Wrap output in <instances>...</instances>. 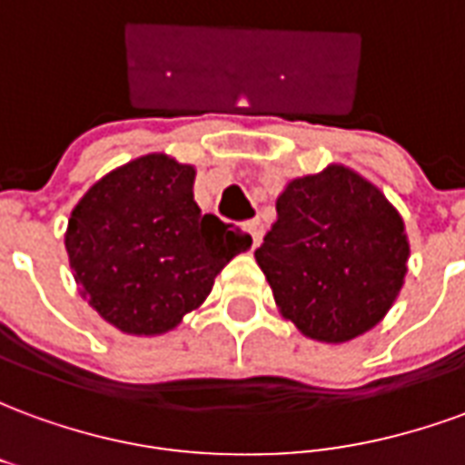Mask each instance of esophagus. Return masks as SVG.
<instances>
[{
	"label": "esophagus",
	"instance_id": "1",
	"mask_svg": "<svg viewBox=\"0 0 465 465\" xmlns=\"http://www.w3.org/2000/svg\"><path fill=\"white\" fill-rule=\"evenodd\" d=\"M246 232L252 233V242L253 246H259L262 243V236H263V223L259 219H252V222H246Z\"/></svg>",
	"mask_w": 465,
	"mask_h": 465
}]
</instances>
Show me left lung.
I'll use <instances>...</instances> for the list:
<instances>
[{"mask_svg": "<svg viewBox=\"0 0 465 465\" xmlns=\"http://www.w3.org/2000/svg\"><path fill=\"white\" fill-rule=\"evenodd\" d=\"M273 302L306 339L346 343L376 329L406 282L411 246L376 183L329 163L283 186L253 252Z\"/></svg>", "mask_w": 465, "mask_h": 465, "instance_id": "1", "label": "left lung"}]
</instances>
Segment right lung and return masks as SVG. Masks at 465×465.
<instances>
[{"instance_id":"1","label":"right lung","mask_w":465,"mask_h":465,"mask_svg":"<svg viewBox=\"0 0 465 465\" xmlns=\"http://www.w3.org/2000/svg\"><path fill=\"white\" fill-rule=\"evenodd\" d=\"M192 163L146 153L116 166L79 199L64 232L79 293L129 336L173 331L212 293L252 236L202 213Z\"/></svg>"}]
</instances>
